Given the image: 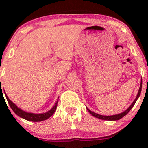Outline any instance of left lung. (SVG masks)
<instances>
[{"instance_id":"obj_1","label":"left lung","mask_w":148,"mask_h":148,"mask_svg":"<svg viewBox=\"0 0 148 148\" xmlns=\"http://www.w3.org/2000/svg\"><path fill=\"white\" fill-rule=\"evenodd\" d=\"M142 82H141L140 87H139V90H138V94H137V95H136V98L135 99V100L133 101V102L132 103L131 105H130V107H129V108L126 110L124 111L123 113H119V114L113 115V116H102V115H99V114H97V113H94V112H92V111L90 110L88 108H87V110H88L89 112H90V114L92 115V116H93L94 117H95V118H98V119H100L108 120V121H116V120L120 119H121L125 116H126V115L129 112H130V110L132 109V108H133V106H134L135 103L136 102L137 99H138V97H139V95H140V94H141V91H142Z\"/></svg>"}]
</instances>
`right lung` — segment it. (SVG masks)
Returning a JSON list of instances; mask_svg holds the SVG:
<instances>
[{
    "label": "right lung",
    "instance_id": "obj_1",
    "mask_svg": "<svg viewBox=\"0 0 148 148\" xmlns=\"http://www.w3.org/2000/svg\"><path fill=\"white\" fill-rule=\"evenodd\" d=\"M6 95V100H7L8 103L10 104V108H12L13 111H14V113H15L16 115H18V116H20L21 118H23L24 119L27 120V121H44V120L47 119H49L50 116H53L54 114V113L56 112V108H57V104H58V101L56 103L54 106H53V108L49 110L47 113H40V114H35V113H27L25 111L22 110L21 108H18L16 105H15L14 103L10 100L8 96Z\"/></svg>",
    "mask_w": 148,
    "mask_h": 148
}]
</instances>
